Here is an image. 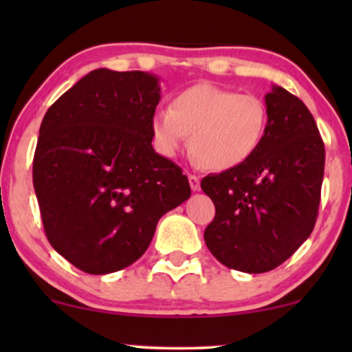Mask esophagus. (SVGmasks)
Segmentation results:
<instances>
[{"label":"esophagus","mask_w":352,"mask_h":352,"mask_svg":"<svg viewBox=\"0 0 352 352\" xmlns=\"http://www.w3.org/2000/svg\"><path fill=\"white\" fill-rule=\"evenodd\" d=\"M188 182H190V187H192L193 192L200 190V177L199 175H195V173H190Z\"/></svg>","instance_id":"34e87169"}]
</instances>
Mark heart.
<instances>
[{
	"label": "heart",
	"instance_id": "obj_1",
	"mask_svg": "<svg viewBox=\"0 0 352 352\" xmlns=\"http://www.w3.org/2000/svg\"><path fill=\"white\" fill-rule=\"evenodd\" d=\"M268 124V107L254 94L197 84L179 92L170 107L152 117L153 142L172 157L187 144L200 167L227 170L256 152Z\"/></svg>",
	"mask_w": 352,
	"mask_h": 352
}]
</instances>
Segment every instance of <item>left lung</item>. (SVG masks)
Here are the masks:
<instances>
[{
    "label": "left lung",
    "mask_w": 352,
    "mask_h": 352,
    "mask_svg": "<svg viewBox=\"0 0 352 352\" xmlns=\"http://www.w3.org/2000/svg\"><path fill=\"white\" fill-rule=\"evenodd\" d=\"M265 102L268 124L256 152L200 184L215 205L205 243L221 265L243 273L272 272L305 243L324 175V142L302 100L274 86Z\"/></svg>",
    "instance_id": "obj_1"
}]
</instances>
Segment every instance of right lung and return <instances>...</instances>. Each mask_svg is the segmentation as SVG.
I'll use <instances>...</instances> for the list:
<instances>
[{
    "instance_id": "right-lung-1",
    "label": "right lung",
    "mask_w": 352,
    "mask_h": 352,
    "mask_svg": "<svg viewBox=\"0 0 352 352\" xmlns=\"http://www.w3.org/2000/svg\"><path fill=\"white\" fill-rule=\"evenodd\" d=\"M159 79L91 71L47 109L33 185L52 248L76 268L107 274L145 253L164 213L190 197L187 175L152 147Z\"/></svg>"
}]
</instances>
